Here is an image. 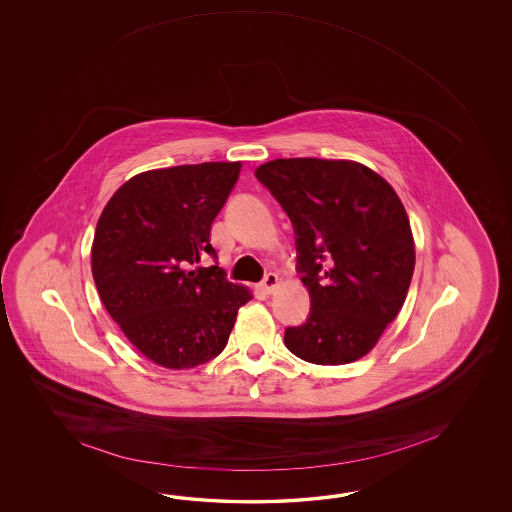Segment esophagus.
Returning <instances> with one entry per match:
<instances>
[{"mask_svg": "<svg viewBox=\"0 0 512 512\" xmlns=\"http://www.w3.org/2000/svg\"><path fill=\"white\" fill-rule=\"evenodd\" d=\"M278 285H280V278H278V274H267L265 276V280L261 282L260 289L265 294H272L276 289H278Z\"/></svg>", "mask_w": 512, "mask_h": 512, "instance_id": "obj_1", "label": "esophagus"}]
</instances>
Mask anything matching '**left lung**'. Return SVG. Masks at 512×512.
Segmentation results:
<instances>
[{
  "label": "left lung",
  "mask_w": 512,
  "mask_h": 512,
  "mask_svg": "<svg viewBox=\"0 0 512 512\" xmlns=\"http://www.w3.org/2000/svg\"><path fill=\"white\" fill-rule=\"evenodd\" d=\"M256 177L293 221L313 305L305 324L285 329V346L322 366L362 359L401 311L414 274V234L397 192L346 159H274Z\"/></svg>",
  "instance_id": "8db88e82"
}]
</instances>
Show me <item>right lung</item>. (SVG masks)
<instances>
[{
  "instance_id": "obj_1",
  "label": "right lung",
  "mask_w": 512,
  "mask_h": 512,
  "mask_svg": "<svg viewBox=\"0 0 512 512\" xmlns=\"http://www.w3.org/2000/svg\"><path fill=\"white\" fill-rule=\"evenodd\" d=\"M241 163L181 164L133 175L98 218L91 271L111 318L153 364L190 370L227 346L249 287L218 265L188 269L207 252L210 229Z\"/></svg>"
}]
</instances>
